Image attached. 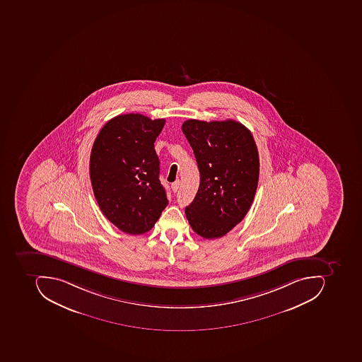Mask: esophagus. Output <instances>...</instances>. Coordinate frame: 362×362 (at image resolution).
<instances>
[{
  "mask_svg": "<svg viewBox=\"0 0 362 362\" xmlns=\"http://www.w3.org/2000/svg\"><path fill=\"white\" fill-rule=\"evenodd\" d=\"M180 180H176L175 182H173V184H172L173 192H177L178 188H180Z\"/></svg>",
  "mask_w": 362,
  "mask_h": 362,
  "instance_id": "1",
  "label": "esophagus"
}]
</instances>
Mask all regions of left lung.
<instances>
[{"label": "left lung", "mask_w": 362, "mask_h": 362, "mask_svg": "<svg viewBox=\"0 0 362 362\" xmlns=\"http://www.w3.org/2000/svg\"><path fill=\"white\" fill-rule=\"evenodd\" d=\"M182 133L194 150L200 185L186 206L187 220L197 234L220 238L244 220L258 187V149L248 128L233 119H188Z\"/></svg>", "instance_id": "left-lung-1"}]
</instances>
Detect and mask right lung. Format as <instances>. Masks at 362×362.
I'll return each mask as SVG.
<instances>
[{
    "instance_id": "obj_1",
    "label": "right lung",
    "mask_w": 362,
    "mask_h": 362,
    "mask_svg": "<svg viewBox=\"0 0 362 362\" xmlns=\"http://www.w3.org/2000/svg\"><path fill=\"white\" fill-rule=\"evenodd\" d=\"M165 119L115 116L100 130L90 154V180L105 218L129 235L149 232L168 206L154 141Z\"/></svg>"
}]
</instances>
